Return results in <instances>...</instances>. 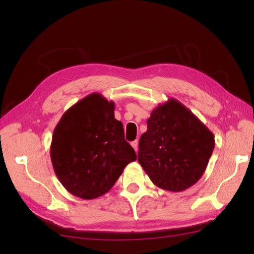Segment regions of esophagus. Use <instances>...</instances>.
<instances>
[{
	"label": "esophagus",
	"instance_id": "1",
	"mask_svg": "<svg viewBox=\"0 0 254 254\" xmlns=\"http://www.w3.org/2000/svg\"><path fill=\"white\" fill-rule=\"evenodd\" d=\"M137 145H139V142H137V140L131 142V146L133 147V149L136 151L137 150Z\"/></svg>",
	"mask_w": 254,
	"mask_h": 254
}]
</instances>
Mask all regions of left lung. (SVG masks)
I'll return each mask as SVG.
<instances>
[{"label": "left lung", "instance_id": "8db88e82", "mask_svg": "<svg viewBox=\"0 0 254 254\" xmlns=\"http://www.w3.org/2000/svg\"><path fill=\"white\" fill-rule=\"evenodd\" d=\"M214 146L210 129L186 106L170 98L147 120L137 160L155 186L182 191L201 178Z\"/></svg>", "mask_w": 254, "mask_h": 254}]
</instances>
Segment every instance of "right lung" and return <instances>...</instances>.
Masks as SVG:
<instances>
[{"label": "right lung", "mask_w": 254, "mask_h": 254, "mask_svg": "<svg viewBox=\"0 0 254 254\" xmlns=\"http://www.w3.org/2000/svg\"><path fill=\"white\" fill-rule=\"evenodd\" d=\"M51 159L68 193L94 199L111 190L136 155L125 140L122 122L114 119V103L92 93L61 117L52 137Z\"/></svg>", "instance_id": "1"}]
</instances>
